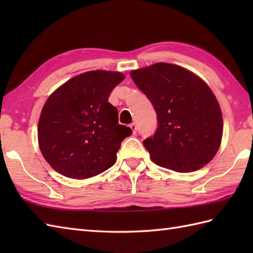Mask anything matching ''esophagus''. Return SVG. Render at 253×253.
<instances>
[{
    "instance_id": "esophagus-1",
    "label": "esophagus",
    "mask_w": 253,
    "mask_h": 253,
    "mask_svg": "<svg viewBox=\"0 0 253 253\" xmlns=\"http://www.w3.org/2000/svg\"><path fill=\"white\" fill-rule=\"evenodd\" d=\"M130 129H131V131H132V133L133 135H135V133L137 132V126H136V124L135 123H132V124H130Z\"/></svg>"
}]
</instances>
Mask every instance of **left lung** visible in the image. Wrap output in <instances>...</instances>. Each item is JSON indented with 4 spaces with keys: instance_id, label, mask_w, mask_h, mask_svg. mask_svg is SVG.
Wrapping results in <instances>:
<instances>
[{
    "instance_id": "obj_1",
    "label": "left lung",
    "mask_w": 253,
    "mask_h": 253,
    "mask_svg": "<svg viewBox=\"0 0 253 253\" xmlns=\"http://www.w3.org/2000/svg\"><path fill=\"white\" fill-rule=\"evenodd\" d=\"M130 76L157 112L158 128L143 140L161 168L190 173L216 154L223 135L218 102L202 79L186 68L157 63Z\"/></svg>"
}]
</instances>
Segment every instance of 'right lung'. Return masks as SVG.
Segmentation results:
<instances>
[{
    "mask_svg": "<svg viewBox=\"0 0 253 253\" xmlns=\"http://www.w3.org/2000/svg\"><path fill=\"white\" fill-rule=\"evenodd\" d=\"M124 78L118 72H87L69 79L46 100L38 140L57 173L84 179L115 164L122 141L132 132L118 124L116 107L107 101Z\"/></svg>",
    "mask_w": 253,
    "mask_h": 253,
    "instance_id": "right-lung-1",
    "label": "right lung"
}]
</instances>
